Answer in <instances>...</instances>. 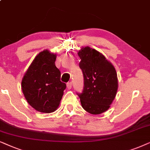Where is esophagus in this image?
<instances>
[{
  "label": "esophagus",
  "mask_w": 150,
  "mask_h": 150,
  "mask_svg": "<svg viewBox=\"0 0 150 150\" xmlns=\"http://www.w3.org/2000/svg\"><path fill=\"white\" fill-rule=\"evenodd\" d=\"M67 88L69 89H71L72 88V82L71 81H70V82H68L67 83Z\"/></svg>",
  "instance_id": "34e87169"
}]
</instances>
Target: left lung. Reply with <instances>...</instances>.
Listing matches in <instances>:
<instances>
[{
    "label": "left lung",
    "instance_id": "8db88e82",
    "mask_svg": "<svg viewBox=\"0 0 150 150\" xmlns=\"http://www.w3.org/2000/svg\"><path fill=\"white\" fill-rule=\"evenodd\" d=\"M78 55L84 83L82 93L77 94L86 111L99 115L109 108L117 95V72L113 65L95 49L82 48Z\"/></svg>",
    "mask_w": 150,
    "mask_h": 150
}]
</instances>
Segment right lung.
Returning a JSON list of instances; mask_svg holds the SVG:
<instances>
[{
	"instance_id": "right-lung-1",
	"label": "right lung",
	"mask_w": 150,
	"mask_h": 150,
	"mask_svg": "<svg viewBox=\"0 0 150 150\" xmlns=\"http://www.w3.org/2000/svg\"><path fill=\"white\" fill-rule=\"evenodd\" d=\"M56 54L40 52L30 65L22 80V90L27 102L40 112L50 113L58 108L67 85L60 81L55 67Z\"/></svg>"
}]
</instances>
